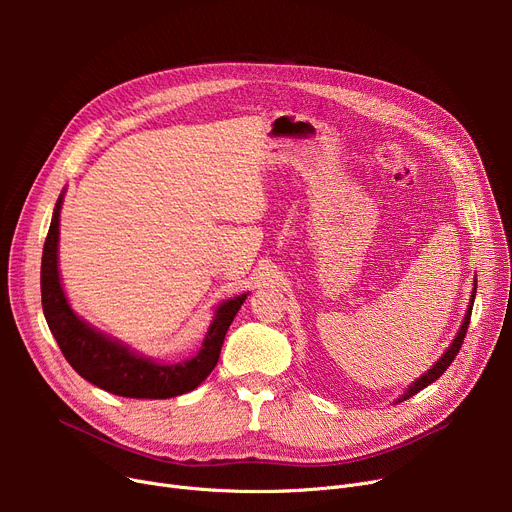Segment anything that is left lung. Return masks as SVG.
Listing matches in <instances>:
<instances>
[{
	"label": "left lung",
	"instance_id": "1",
	"mask_svg": "<svg viewBox=\"0 0 512 512\" xmlns=\"http://www.w3.org/2000/svg\"><path fill=\"white\" fill-rule=\"evenodd\" d=\"M475 288H473V294L471 297L475 299ZM473 299H471V305H469V311H467V315H465V321H463V326H461V330H459V334H456V338H454V342L450 344V348L448 351L442 355V359L429 369L425 375H421V380H417L407 392H405V396L400 398V402L402 400H407V398H411V396H415L419 390H423L425 386H429L432 382H436L440 375L450 367V363L456 359V355H459V351H461V346H463V340H465V336H467V328H469V321H471V309H473Z\"/></svg>",
	"mask_w": 512,
	"mask_h": 512
}]
</instances>
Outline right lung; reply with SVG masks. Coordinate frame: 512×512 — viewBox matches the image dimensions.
<instances>
[{"label": "right lung", "mask_w": 512, "mask_h": 512, "mask_svg": "<svg viewBox=\"0 0 512 512\" xmlns=\"http://www.w3.org/2000/svg\"><path fill=\"white\" fill-rule=\"evenodd\" d=\"M60 207L62 195L56 209H53L51 226L43 245L41 303L47 326L66 361L80 378L101 390L126 398H172L195 390L218 365L226 332L240 305L245 303L247 294H240V297L218 307L203 348L191 361L164 365L134 355L126 346L101 336L85 321H80L64 297L58 274Z\"/></svg>", "instance_id": "add662e5"}]
</instances>
